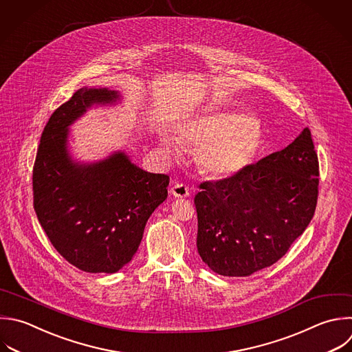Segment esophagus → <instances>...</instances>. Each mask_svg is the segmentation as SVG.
Here are the masks:
<instances>
[{
  "mask_svg": "<svg viewBox=\"0 0 352 352\" xmlns=\"http://www.w3.org/2000/svg\"><path fill=\"white\" fill-rule=\"evenodd\" d=\"M170 194L176 198H187L190 195V190L182 182L175 180V182H172V186H170Z\"/></svg>",
  "mask_w": 352,
  "mask_h": 352,
  "instance_id": "1",
  "label": "esophagus"
}]
</instances>
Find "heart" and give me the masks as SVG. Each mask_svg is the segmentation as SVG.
<instances>
[{"label":"heart","mask_w":352,"mask_h":352,"mask_svg":"<svg viewBox=\"0 0 352 352\" xmlns=\"http://www.w3.org/2000/svg\"><path fill=\"white\" fill-rule=\"evenodd\" d=\"M256 120L241 111H213L194 120L186 131L199 148L198 162L213 177H231L248 168L256 158L263 138ZM162 143L173 150L176 140L162 136Z\"/></svg>","instance_id":"heart-1"}]
</instances>
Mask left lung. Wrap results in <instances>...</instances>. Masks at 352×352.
Here are the masks:
<instances>
[{"label":"left lung","instance_id":"1","mask_svg":"<svg viewBox=\"0 0 352 352\" xmlns=\"http://www.w3.org/2000/svg\"><path fill=\"white\" fill-rule=\"evenodd\" d=\"M311 132L242 172L201 183L197 248L219 275L248 276L276 263L309 224L318 199Z\"/></svg>","mask_w":352,"mask_h":352}]
</instances>
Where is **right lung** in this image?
<instances>
[{
    "instance_id": "right-lung-1",
    "label": "right lung",
    "mask_w": 352,
    "mask_h": 352,
    "mask_svg": "<svg viewBox=\"0 0 352 352\" xmlns=\"http://www.w3.org/2000/svg\"><path fill=\"white\" fill-rule=\"evenodd\" d=\"M121 98L107 88L78 89L51 116L33 168L38 221L55 249L85 272L113 274L128 264L168 197L169 176L140 169L125 151L81 162L69 150L70 126L94 106Z\"/></svg>"
}]
</instances>
